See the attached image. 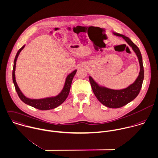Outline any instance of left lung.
Returning a JSON list of instances; mask_svg holds the SVG:
<instances>
[{
  "mask_svg": "<svg viewBox=\"0 0 158 158\" xmlns=\"http://www.w3.org/2000/svg\"><path fill=\"white\" fill-rule=\"evenodd\" d=\"M113 34L116 36L121 37L132 48V50L137 56L140 64V72L137 78L133 83L121 89H113L101 85L91 76L89 77V79L93 93L98 101L106 107L118 108L131 102L138 96L142 88L144 78V70L142 54L136 45H135L129 37L123 34L114 32H113Z\"/></svg>",
  "mask_w": 158,
  "mask_h": 158,
  "instance_id": "1",
  "label": "left lung"
}]
</instances>
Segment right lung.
<instances>
[{"label": "right lung", "instance_id": "right-lung-1", "mask_svg": "<svg viewBox=\"0 0 158 158\" xmlns=\"http://www.w3.org/2000/svg\"><path fill=\"white\" fill-rule=\"evenodd\" d=\"M25 45H23L16 53V55L15 56L14 63H13V82L14 83L16 91L17 92V94L20 98V99L26 104L30 105L32 107H34L35 108H37L40 110H48L55 108L57 107L58 106L61 105L67 99L69 92L70 86L72 85V80L77 71V70H75L71 73H70L66 77L64 87L62 89V91L56 96H52V97H48L42 99H30L27 98L24 95V94L21 92V89L18 86V84L16 81L15 78V69H16V60L18 57V56L21 52L23 50L24 48Z\"/></svg>", "mask_w": 158, "mask_h": 158}]
</instances>
